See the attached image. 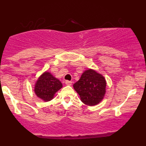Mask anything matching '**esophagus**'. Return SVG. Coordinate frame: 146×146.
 <instances>
[{"label":"esophagus","instance_id":"obj_1","mask_svg":"<svg viewBox=\"0 0 146 146\" xmlns=\"http://www.w3.org/2000/svg\"><path fill=\"white\" fill-rule=\"evenodd\" d=\"M65 84H66V85H67V86H71L72 82H71V81H66V82H65Z\"/></svg>","mask_w":146,"mask_h":146}]
</instances>
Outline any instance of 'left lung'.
I'll return each instance as SVG.
<instances>
[{"label": "left lung", "instance_id": "left-lung-1", "mask_svg": "<svg viewBox=\"0 0 146 146\" xmlns=\"http://www.w3.org/2000/svg\"><path fill=\"white\" fill-rule=\"evenodd\" d=\"M105 78L94 70L88 69L73 84V88L80 95L81 101L88 106H95L103 100L106 93Z\"/></svg>", "mask_w": 146, "mask_h": 146}]
</instances>
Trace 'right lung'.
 I'll list each match as a JSON object with an SVG mask.
<instances>
[{"instance_id": "right-lung-1", "label": "right lung", "mask_w": 146, "mask_h": 146, "mask_svg": "<svg viewBox=\"0 0 146 146\" xmlns=\"http://www.w3.org/2000/svg\"><path fill=\"white\" fill-rule=\"evenodd\" d=\"M62 87L61 82L49 72H44L37 80L34 91L37 96L45 102L53 98L55 93Z\"/></svg>"}]
</instances>
